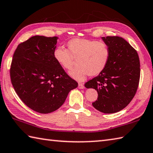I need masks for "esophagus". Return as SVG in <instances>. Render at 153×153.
Instances as JSON below:
<instances>
[{
  "instance_id": "1",
  "label": "esophagus",
  "mask_w": 153,
  "mask_h": 153,
  "mask_svg": "<svg viewBox=\"0 0 153 153\" xmlns=\"http://www.w3.org/2000/svg\"><path fill=\"white\" fill-rule=\"evenodd\" d=\"M78 88H79V89H84V85L83 84H82V83H79Z\"/></svg>"
}]
</instances>
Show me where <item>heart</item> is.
Here are the masks:
<instances>
[{"label": "heart", "instance_id": "b5f03b06", "mask_svg": "<svg viewBox=\"0 0 153 153\" xmlns=\"http://www.w3.org/2000/svg\"><path fill=\"white\" fill-rule=\"evenodd\" d=\"M67 46L68 50L56 47L53 55L58 64L66 69L73 67L75 59L78 58L79 65L69 71L70 76L78 81H83L89 75L100 74L109 62L110 49L104 41L74 38L68 41Z\"/></svg>", "mask_w": 153, "mask_h": 153}]
</instances>
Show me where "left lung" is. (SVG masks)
Wrapping results in <instances>:
<instances>
[{"mask_svg": "<svg viewBox=\"0 0 153 153\" xmlns=\"http://www.w3.org/2000/svg\"><path fill=\"white\" fill-rule=\"evenodd\" d=\"M110 49L106 68L98 76L85 84L98 91V100L92 103L100 112L111 114L127 106L135 96L139 84L140 60L136 50L118 36L102 37Z\"/></svg>", "mask_w": 153, "mask_h": 153, "instance_id": "1", "label": "left lung"}]
</instances>
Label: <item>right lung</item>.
<instances>
[{
	"instance_id": "right-lung-1",
	"label": "right lung",
	"mask_w": 153,
	"mask_h": 153,
	"mask_svg": "<svg viewBox=\"0 0 153 153\" xmlns=\"http://www.w3.org/2000/svg\"><path fill=\"white\" fill-rule=\"evenodd\" d=\"M57 37L33 36L21 43L10 68L11 83L23 103L41 114L54 112L78 84L55 60Z\"/></svg>"
}]
</instances>
